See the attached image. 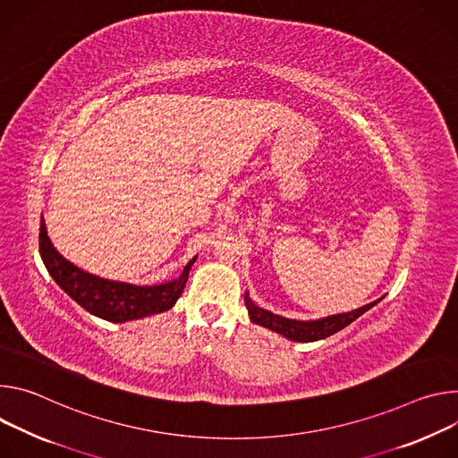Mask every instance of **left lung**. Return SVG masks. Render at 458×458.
<instances>
[{
  "instance_id": "8db88e82",
  "label": "left lung",
  "mask_w": 458,
  "mask_h": 458,
  "mask_svg": "<svg viewBox=\"0 0 458 458\" xmlns=\"http://www.w3.org/2000/svg\"><path fill=\"white\" fill-rule=\"evenodd\" d=\"M243 298H245V308H247L249 317H250L252 322L259 324V326H264V327H267L275 333H280L285 338L294 340V342H315V340L327 338V336L338 333L340 329H344L345 326H349L352 320H357L360 315L369 311L373 306H377V303L382 300V298L375 300V301L368 303V306H364L360 310H354V311H349V313H344V315H333V317H327V318H322V320L300 322V320H289V318L273 315L266 310H260L259 306H255V303L250 301L249 293H245Z\"/></svg>"
}]
</instances>
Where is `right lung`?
Instances as JSON below:
<instances>
[{
	"label": "right lung",
	"instance_id": "right-lung-1",
	"mask_svg": "<svg viewBox=\"0 0 458 458\" xmlns=\"http://www.w3.org/2000/svg\"><path fill=\"white\" fill-rule=\"evenodd\" d=\"M39 255L48 275L85 311L120 324L171 310L183 293L189 269L194 262L192 259L176 280L164 285L138 287L98 278L78 269L60 255L47 236L43 218L39 220Z\"/></svg>",
	"mask_w": 458,
	"mask_h": 458
}]
</instances>
